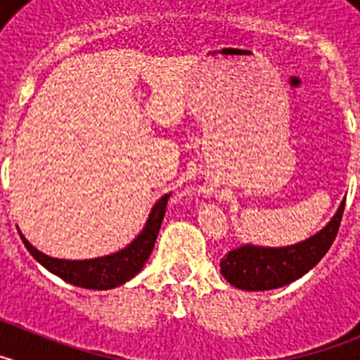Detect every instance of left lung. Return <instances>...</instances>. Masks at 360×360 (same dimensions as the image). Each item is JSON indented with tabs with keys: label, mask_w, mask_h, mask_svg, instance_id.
<instances>
[{
	"label": "left lung",
	"mask_w": 360,
	"mask_h": 360,
	"mask_svg": "<svg viewBox=\"0 0 360 360\" xmlns=\"http://www.w3.org/2000/svg\"><path fill=\"white\" fill-rule=\"evenodd\" d=\"M345 202L346 200H342L326 227L301 243L276 249L243 245L240 249L231 250L219 262L221 276L232 287L250 292L274 290L290 285L314 269L328 252L341 225Z\"/></svg>",
	"instance_id": "left-lung-1"
}]
</instances>
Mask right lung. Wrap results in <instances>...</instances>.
Here are the masks:
<instances>
[{"instance_id": "add662e5", "label": "right lung", "mask_w": 360, "mask_h": 360, "mask_svg": "<svg viewBox=\"0 0 360 360\" xmlns=\"http://www.w3.org/2000/svg\"><path fill=\"white\" fill-rule=\"evenodd\" d=\"M167 198H169V195H164L155 203L141 234L128 247H124L122 250L110 254V256L81 259V262L57 259V257H50L39 252L34 245L28 243V240L21 232H19V236L23 240L28 252L36 257L44 269L65 279L70 285L91 288V290H110V288L119 287V285H124L126 281L135 278L144 269L148 257L153 252L155 241H157L158 231H160L165 207H167Z\"/></svg>"}]
</instances>
